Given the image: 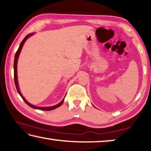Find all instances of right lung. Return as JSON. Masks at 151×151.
Wrapping results in <instances>:
<instances>
[{"label": "right lung", "mask_w": 151, "mask_h": 151, "mask_svg": "<svg viewBox=\"0 0 151 151\" xmlns=\"http://www.w3.org/2000/svg\"><path fill=\"white\" fill-rule=\"evenodd\" d=\"M33 35V33H30V34H29L28 35H27L26 37H24V39L22 40V41L21 42V43H20V47L19 48V49L17 50L16 54H15V57H14V83H15V86H16V88H17V90L18 91V93H19V94L20 95V96L22 97V99H23V101L26 103V104H27L28 105H29V106L32 107V108L33 109H39V110H42V111H51V110H53V109H55L56 108H58V107H59L61 104H63V103L64 102V100H65V99H63V100L60 102V103L59 104H57V105L55 106H50V107H38V106H35L34 105H32V104H30L29 103H28V102L27 101L26 99H25L23 96H22V95L21 94V93H20V92L19 91V85H18V81H17V60H18V58H19V54L20 52V51H21V49L22 47H23V45L24 42L26 41V40L29 38L30 36H32Z\"/></svg>", "instance_id": "obj_1"}]
</instances>
